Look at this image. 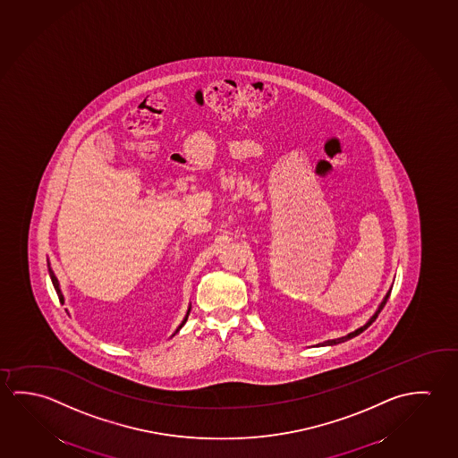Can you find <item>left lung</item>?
Wrapping results in <instances>:
<instances>
[{"mask_svg":"<svg viewBox=\"0 0 458 458\" xmlns=\"http://www.w3.org/2000/svg\"><path fill=\"white\" fill-rule=\"evenodd\" d=\"M391 289L386 293V295L383 297L382 303L378 305V308H377V311H375L374 315L370 316V319H369L368 323L364 324V326H360V329L354 330V332H350L348 335H345V337H338L334 338V340H327V342H324V344H318V346H332V345H338V344H342V342H346V340H350V338L356 337V335H360V332H364V330L368 329L369 326L370 324L374 323L375 319H377V316H378V313L382 311L383 307H385V303L388 301V297H390Z\"/></svg>","mask_w":458,"mask_h":458,"instance_id":"8db88e82","label":"left lung"}]
</instances>
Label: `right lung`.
I'll list each match as a JSON object with an SVG mask.
<instances>
[{
	"instance_id": "right-lung-1",
	"label": "right lung",
	"mask_w": 458,
	"mask_h": 458,
	"mask_svg": "<svg viewBox=\"0 0 458 458\" xmlns=\"http://www.w3.org/2000/svg\"><path fill=\"white\" fill-rule=\"evenodd\" d=\"M47 268H49V276H51V281H53L54 289H55V293H57V295H59V301H61V303H64L65 301V299H64V293H62L61 291V284H59V279L55 277V275H54L53 268H51V263H49V260H47ZM190 310H191V307H188L187 315H185V318H183V321H182L181 326L175 329V332H174L173 335H175L179 330L183 327V324L187 323L188 315H190Z\"/></svg>"
}]
</instances>
